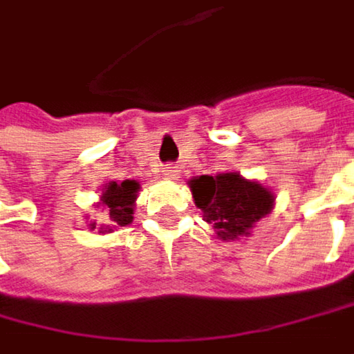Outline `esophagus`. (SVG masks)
Masks as SVG:
<instances>
[{
	"instance_id": "1",
	"label": "esophagus",
	"mask_w": 354,
	"mask_h": 354,
	"mask_svg": "<svg viewBox=\"0 0 354 354\" xmlns=\"http://www.w3.org/2000/svg\"><path fill=\"white\" fill-rule=\"evenodd\" d=\"M163 175L167 179H177V169L175 167H165Z\"/></svg>"
}]
</instances>
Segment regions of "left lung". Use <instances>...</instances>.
<instances>
[{
	"label": "left lung",
	"instance_id": "obj_1",
	"mask_svg": "<svg viewBox=\"0 0 354 354\" xmlns=\"http://www.w3.org/2000/svg\"><path fill=\"white\" fill-rule=\"evenodd\" d=\"M195 205L212 223L219 240H240L272 212L274 193L258 181H248L240 173L201 175L189 181Z\"/></svg>",
	"mask_w": 354,
	"mask_h": 354
}]
</instances>
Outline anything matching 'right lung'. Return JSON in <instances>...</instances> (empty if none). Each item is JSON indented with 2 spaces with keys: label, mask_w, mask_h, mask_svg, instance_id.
<instances>
[{
  "label": "right lung",
  "mask_w": 354,
  "mask_h": 354,
  "mask_svg": "<svg viewBox=\"0 0 354 354\" xmlns=\"http://www.w3.org/2000/svg\"><path fill=\"white\" fill-rule=\"evenodd\" d=\"M139 183L133 181V179H124L122 183H116L111 181L100 195V203L104 209H106V230L104 232H113L116 227H122V225H129L133 221V214H135V199H137V193H139ZM92 230L96 227V223H90Z\"/></svg>",
  "instance_id": "obj_1"
}]
</instances>
